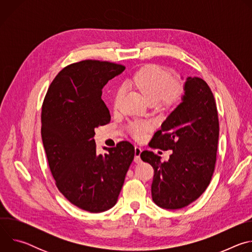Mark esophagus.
Masks as SVG:
<instances>
[{"instance_id": "34e87169", "label": "esophagus", "mask_w": 252, "mask_h": 252, "mask_svg": "<svg viewBox=\"0 0 252 252\" xmlns=\"http://www.w3.org/2000/svg\"><path fill=\"white\" fill-rule=\"evenodd\" d=\"M141 152H142L141 148H139V147H135V148H134V161H135L136 163H138V162L141 161V159H140V154H141Z\"/></svg>"}]
</instances>
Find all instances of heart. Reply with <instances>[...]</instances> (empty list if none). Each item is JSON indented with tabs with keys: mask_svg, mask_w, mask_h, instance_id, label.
Returning <instances> with one entry per match:
<instances>
[{
	"mask_svg": "<svg viewBox=\"0 0 252 252\" xmlns=\"http://www.w3.org/2000/svg\"><path fill=\"white\" fill-rule=\"evenodd\" d=\"M126 85L134 87L149 102L162 100L171 103L177 100L182 94V87L172 81L171 76L156 64H148L139 68L126 81ZM122 94V90H118L114 95V103L117 104ZM150 127L149 124H134L132 132L135 136H140Z\"/></svg>",
	"mask_w": 252,
	"mask_h": 252,
	"instance_id": "1",
	"label": "heart"
}]
</instances>
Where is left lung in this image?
<instances>
[{
    "label": "left lung",
    "instance_id": "8db88e82",
    "mask_svg": "<svg viewBox=\"0 0 252 252\" xmlns=\"http://www.w3.org/2000/svg\"><path fill=\"white\" fill-rule=\"evenodd\" d=\"M182 102L169 114L150 142L151 148L171 150L169 159L145 151L140 158L155 169L152 196L157 205L179 209L196 200L208 187L217 161L220 123L208 85L189 77Z\"/></svg>",
    "mask_w": 252,
    "mask_h": 252
}]
</instances>
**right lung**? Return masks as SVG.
<instances>
[{"label": "right lung", "mask_w": 252, "mask_h": 252, "mask_svg": "<svg viewBox=\"0 0 252 252\" xmlns=\"http://www.w3.org/2000/svg\"><path fill=\"white\" fill-rule=\"evenodd\" d=\"M125 68L99 61L69 64L51 84L42 106V139L56 185L70 203L93 213L117 203L134 158L128 141L97 155L94 138L95 127L111 122L101 91Z\"/></svg>", "instance_id": "obj_1"}]
</instances>
